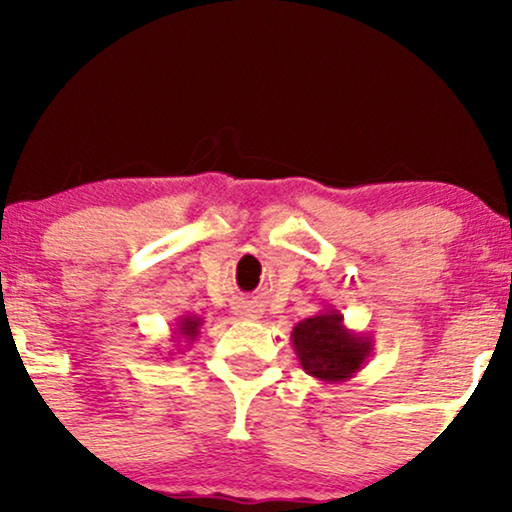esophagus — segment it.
<instances>
[{"label":"esophagus","mask_w":512,"mask_h":512,"mask_svg":"<svg viewBox=\"0 0 512 512\" xmlns=\"http://www.w3.org/2000/svg\"><path fill=\"white\" fill-rule=\"evenodd\" d=\"M242 317H247V319H258V312H256V310H251V312H244Z\"/></svg>","instance_id":"esophagus-1"}]
</instances>
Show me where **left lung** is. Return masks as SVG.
Segmentation results:
<instances>
[{
	"label": "left lung",
	"mask_w": 512,
	"mask_h": 512,
	"mask_svg": "<svg viewBox=\"0 0 512 512\" xmlns=\"http://www.w3.org/2000/svg\"><path fill=\"white\" fill-rule=\"evenodd\" d=\"M291 342L305 373L326 384L347 382L373 352V338L349 331L335 307H326L293 326Z\"/></svg>",
	"instance_id": "8db88e82"
}]
</instances>
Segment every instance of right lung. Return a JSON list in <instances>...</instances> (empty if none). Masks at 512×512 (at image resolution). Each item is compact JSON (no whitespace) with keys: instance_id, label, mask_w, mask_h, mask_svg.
I'll use <instances>...</instances> for the list:
<instances>
[{"instance_id":"right-lung-1","label":"right lung","mask_w":512,"mask_h":512,"mask_svg":"<svg viewBox=\"0 0 512 512\" xmlns=\"http://www.w3.org/2000/svg\"><path fill=\"white\" fill-rule=\"evenodd\" d=\"M200 326H202V319L195 317V314H181L177 319V324L172 328V338L170 342H174V349H179L184 345H193L195 338L200 335ZM174 352V354H179ZM172 354V352H170Z\"/></svg>"}]
</instances>
